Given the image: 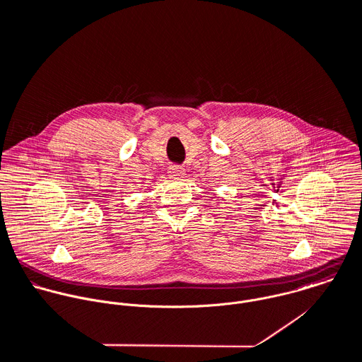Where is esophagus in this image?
<instances>
[{"label":"esophagus","mask_w":362,"mask_h":362,"mask_svg":"<svg viewBox=\"0 0 362 362\" xmlns=\"http://www.w3.org/2000/svg\"><path fill=\"white\" fill-rule=\"evenodd\" d=\"M169 175L172 179H182L185 176V169L180 166H170L169 168Z\"/></svg>","instance_id":"1"}]
</instances>
